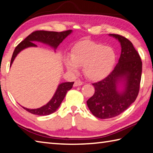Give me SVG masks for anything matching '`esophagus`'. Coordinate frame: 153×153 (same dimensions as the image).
Instances as JSON below:
<instances>
[{"label":"esophagus","mask_w":153,"mask_h":153,"mask_svg":"<svg viewBox=\"0 0 153 153\" xmlns=\"http://www.w3.org/2000/svg\"><path fill=\"white\" fill-rule=\"evenodd\" d=\"M83 84V82L82 81H80V80H76V81L74 82V87H78V86H81Z\"/></svg>","instance_id":"esophagus-1"}]
</instances>
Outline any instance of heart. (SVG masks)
<instances>
[{"label": "heart", "instance_id": "b5f03b06", "mask_svg": "<svg viewBox=\"0 0 153 153\" xmlns=\"http://www.w3.org/2000/svg\"><path fill=\"white\" fill-rule=\"evenodd\" d=\"M116 58V53L112 48L89 40H82L74 45L71 56H67L64 63L67 70L72 72H76L78 67L84 66L87 77L97 81L110 73Z\"/></svg>", "mask_w": 153, "mask_h": 153}]
</instances>
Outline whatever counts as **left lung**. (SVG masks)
<instances>
[{
	"instance_id": "8db88e82",
	"label": "left lung",
	"mask_w": 153,
	"mask_h": 153,
	"mask_svg": "<svg viewBox=\"0 0 153 153\" xmlns=\"http://www.w3.org/2000/svg\"><path fill=\"white\" fill-rule=\"evenodd\" d=\"M118 40L122 48L118 63L102 81L92 84L95 93L87 101L93 116L108 119L118 116L129 108L138 95L142 61L132 43L118 34H109ZM123 89L119 90V87Z\"/></svg>"
}]
</instances>
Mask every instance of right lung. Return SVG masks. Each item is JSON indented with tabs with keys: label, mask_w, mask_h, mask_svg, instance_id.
Instances as JSON below:
<instances>
[{
	"label": "right lung",
	"mask_w": 153,
	"mask_h": 153,
	"mask_svg": "<svg viewBox=\"0 0 153 153\" xmlns=\"http://www.w3.org/2000/svg\"><path fill=\"white\" fill-rule=\"evenodd\" d=\"M71 33L72 30H67L62 32L48 31H33L15 48L13 53L10 65L11 66L15 57L21 50L29 47H37V45L35 44L33 42L44 43L56 50L60 43H62V42ZM73 84L74 82H66L59 85L51 100L46 105L42 106L41 108L37 109H27L23 107V108L29 113L37 115V116H48V115L52 114L57 110L59 106L60 105L62 101L65 97L67 91L72 89Z\"/></svg>",
	"instance_id": "obj_1"
}]
</instances>
